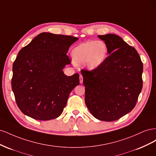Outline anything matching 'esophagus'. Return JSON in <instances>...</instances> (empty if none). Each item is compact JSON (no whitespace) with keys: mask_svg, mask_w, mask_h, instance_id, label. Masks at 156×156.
<instances>
[{"mask_svg":"<svg viewBox=\"0 0 156 156\" xmlns=\"http://www.w3.org/2000/svg\"><path fill=\"white\" fill-rule=\"evenodd\" d=\"M79 82L81 84H82L83 82V77L82 75H80V76H79Z\"/></svg>","mask_w":156,"mask_h":156,"instance_id":"1","label":"esophagus"}]
</instances>
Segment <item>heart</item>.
I'll return each mask as SVG.
<instances>
[{
	"label": "heart",
	"instance_id": "obj_1",
	"mask_svg": "<svg viewBox=\"0 0 156 156\" xmlns=\"http://www.w3.org/2000/svg\"><path fill=\"white\" fill-rule=\"evenodd\" d=\"M107 46L103 41L84 42L72 51L73 58L76 64L84 63L88 69L98 68L104 62L107 56Z\"/></svg>",
	"mask_w": 156,
	"mask_h": 156
}]
</instances>
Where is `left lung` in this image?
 I'll list each match as a JSON object with an SVG mask.
<instances>
[{
    "label": "left lung",
    "mask_w": 156,
    "mask_h": 156,
    "mask_svg": "<svg viewBox=\"0 0 156 156\" xmlns=\"http://www.w3.org/2000/svg\"><path fill=\"white\" fill-rule=\"evenodd\" d=\"M108 56L100 66L83 69L85 104L96 119L111 122L133 110L143 88V64L137 51L113 34L99 35Z\"/></svg>",
    "instance_id": "left-lung-1"
}]
</instances>
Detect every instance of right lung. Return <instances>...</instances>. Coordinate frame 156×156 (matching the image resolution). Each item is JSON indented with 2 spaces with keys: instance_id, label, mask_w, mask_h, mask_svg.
<instances>
[{
  "instance_id": "1",
  "label": "right lung",
  "mask_w": 156,
  "mask_h": 156,
  "mask_svg": "<svg viewBox=\"0 0 156 156\" xmlns=\"http://www.w3.org/2000/svg\"><path fill=\"white\" fill-rule=\"evenodd\" d=\"M77 37L43 32L19 52L13 64L12 88L23 114L38 120L58 117L79 75L63 72L71 63L69 48Z\"/></svg>"
}]
</instances>
